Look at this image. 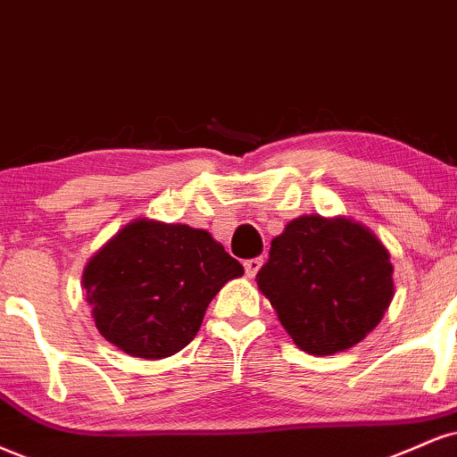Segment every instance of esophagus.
<instances>
[{
	"mask_svg": "<svg viewBox=\"0 0 457 457\" xmlns=\"http://www.w3.org/2000/svg\"><path fill=\"white\" fill-rule=\"evenodd\" d=\"M243 266H245L246 277H255V274L260 272V268L263 266V260L262 257H253V260H246Z\"/></svg>",
	"mask_w": 457,
	"mask_h": 457,
	"instance_id": "esophagus-1",
	"label": "esophagus"
}]
</instances>
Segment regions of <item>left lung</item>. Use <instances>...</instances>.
Here are the masks:
<instances>
[{
    "label": "left lung",
    "instance_id": "1",
    "mask_svg": "<svg viewBox=\"0 0 457 457\" xmlns=\"http://www.w3.org/2000/svg\"><path fill=\"white\" fill-rule=\"evenodd\" d=\"M392 272L387 249L364 225L309 214L272 240L255 281L302 351L332 355L381 321Z\"/></svg>",
    "mask_w": 457,
    "mask_h": 457
}]
</instances>
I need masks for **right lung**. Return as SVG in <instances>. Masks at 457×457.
Masks as SVG:
<instances>
[{"instance_id":"obj_1","label":"right lung","mask_w":457,"mask_h":457,"mask_svg":"<svg viewBox=\"0 0 457 457\" xmlns=\"http://www.w3.org/2000/svg\"><path fill=\"white\" fill-rule=\"evenodd\" d=\"M243 272L204 229L140 219L87 263L82 285L108 343L162 360L195 338L217 291Z\"/></svg>"}]
</instances>
